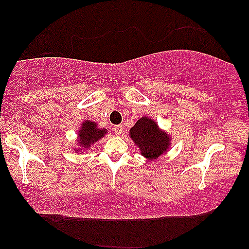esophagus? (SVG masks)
<instances>
[{
    "instance_id": "esophagus-1",
    "label": "esophagus",
    "mask_w": 249,
    "mask_h": 249,
    "mask_svg": "<svg viewBox=\"0 0 249 249\" xmlns=\"http://www.w3.org/2000/svg\"><path fill=\"white\" fill-rule=\"evenodd\" d=\"M113 130H114V132L117 135H121L122 132H124V127H122V124H118L113 128Z\"/></svg>"
}]
</instances>
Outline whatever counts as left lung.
I'll use <instances>...</instances> for the list:
<instances>
[{"label": "left lung", "mask_w": 249, "mask_h": 249, "mask_svg": "<svg viewBox=\"0 0 249 249\" xmlns=\"http://www.w3.org/2000/svg\"><path fill=\"white\" fill-rule=\"evenodd\" d=\"M129 136L140 147L142 156L154 160L167 152L170 145V137L161 130L152 119L143 117L129 131Z\"/></svg>", "instance_id": "left-lung-1"}]
</instances>
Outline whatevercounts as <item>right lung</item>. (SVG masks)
<instances>
[{
	"mask_svg": "<svg viewBox=\"0 0 249 249\" xmlns=\"http://www.w3.org/2000/svg\"><path fill=\"white\" fill-rule=\"evenodd\" d=\"M107 132L106 129H99L97 127L96 122L87 120L82 124L81 129L79 130V141L77 143L80 144V147H82L83 150H87L95 142L99 141L101 138L105 136V134Z\"/></svg>",
	"mask_w": 249,
	"mask_h": 249,
	"instance_id": "add662e5",
	"label": "right lung"
}]
</instances>
